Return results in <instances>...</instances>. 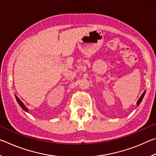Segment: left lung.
Here are the masks:
<instances>
[{"mask_svg": "<svg viewBox=\"0 0 156 156\" xmlns=\"http://www.w3.org/2000/svg\"><path fill=\"white\" fill-rule=\"evenodd\" d=\"M144 94H145V91L143 92V94H142V96H140V98L139 100H138V102H137V105H138H138H139L140 104V102H141V101H142V98H143V97H144Z\"/></svg>", "mask_w": 156, "mask_h": 156, "instance_id": "8db88e82", "label": "left lung"}]
</instances>
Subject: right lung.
<instances>
[{"label": "right lung", "instance_id": "add662e5", "mask_svg": "<svg viewBox=\"0 0 156 156\" xmlns=\"http://www.w3.org/2000/svg\"><path fill=\"white\" fill-rule=\"evenodd\" d=\"M16 100H17V102H18V104L20 105V106L23 108V110H25V112H28V109L27 107H26L24 105H23V103L22 102V101H21V100L18 98L16 96Z\"/></svg>", "mask_w": 156, "mask_h": 156}]
</instances>
